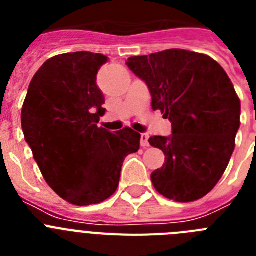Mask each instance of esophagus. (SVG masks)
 Here are the masks:
<instances>
[{
  "mask_svg": "<svg viewBox=\"0 0 256 256\" xmlns=\"http://www.w3.org/2000/svg\"><path fill=\"white\" fill-rule=\"evenodd\" d=\"M141 146L142 148H148V146H150V144H148V133H142L141 134Z\"/></svg>",
  "mask_w": 256,
  "mask_h": 256,
  "instance_id": "34e87169",
  "label": "esophagus"
}]
</instances>
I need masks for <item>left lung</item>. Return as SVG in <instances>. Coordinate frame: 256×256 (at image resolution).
<instances>
[{
    "label": "left lung",
    "instance_id": "left-lung-1",
    "mask_svg": "<svg viewBox=\"0 0 256 256\" xmlns=\"http://www.w3.org/2000/svg\"><path fill=\"white\" fill-rule=\"evenodd\" d=\"M126 65L148 84L154 110L172 122V136L148 140L165 155L151 174L154 187L177 202L204 198L227 169L240 128L241 102L227 73L210 56L180 48Z\"/></svg>",
    "mask_w": 256,
    "mask_h": 256
}]
</instances>
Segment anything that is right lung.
Returning <instances> with one entry per match:
<instances>
[{
    "mask_svg": "<svg viewBox=\"0 0 256 256\" xmlns=\"http://www.w3.org/2000/svg\"><path fill=\"white\" fill-rule=\"evenodd\" d=\"M101 54L48 58L32 79L22 108L24 137L54 191L78 206L100 204L116 191L122 165L140 150L141 134L98 126L105 98L97 87Z\"/></svg>",
    "mask_w": 256,
    "mask_h": 256,
    "instance_id": "add662e5",
    "label": "right lung"
}]
</instances>
